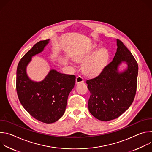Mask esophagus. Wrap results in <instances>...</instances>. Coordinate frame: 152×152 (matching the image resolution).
I'll return each instance as SVG.
<instances>
[{"label": "esophagus", "instance_id": "34e87169", "mask_svg": "<svg viewBox=\"0 0 152 152\" xmlns=\"http://www.w3.org/2000/svg\"><path fill=\"white\" fill-rule=\"evenodd\" d=\"M76 83H82V82H84V79L83 78L80 76H79L76 77Z\"/></svg>", "mask_w": 152, "mask_h": 152}]
</instances>
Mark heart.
<instances>
[{"label":"heart","instance_id":"heart-1","mask_svg":"<svg viewBox=\"0 0 152 152\" xmlns=\"http://www.w3.org/2000/svg\"><path fill=\"white\" fill-rule=\"evenodd\" d=\"M97 49V47H95L89 52L79 53L75 57V61L77 62L86 61L83 64V70L86 75L92 76L98 75L107 64L109 52L106 48H101L96 52Z\"/></svg>","mask_w":152,"mask_h":152}]
</instances>
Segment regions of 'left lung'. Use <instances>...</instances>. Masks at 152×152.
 I'll list each match as a JSON object with an SVG mask.
<instances>
[{"instance_id":"obj_1","label":"left lung","mask_w":152,"mask_h":152,"mask_svg":"<svg viewBox=\"0 0 152 152\" xmlns=\"http://www.w3.org/2000/svg\"><path fill=\"white\" fill-rule=\"evenodd\" d=\"M117 52L109 64L96 77L86 80L90 92V113L97 119L107 121L118 118L131 106L137 90L138 64L123 43L117 39ZM123 72L118 71L123 62Z\"/></svg>"}]
</instances>
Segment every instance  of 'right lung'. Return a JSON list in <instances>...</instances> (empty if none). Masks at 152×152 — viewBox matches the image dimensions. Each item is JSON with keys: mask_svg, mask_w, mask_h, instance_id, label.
I'll use <instances>...</instances> for the list:
<instances>
[{"mask_svg": "<svg viewBox=\"0 0 152 152\" xmlns=\"http://www.w3.org/2000/svg\"><path fill=\"white\" fill-rule=\"evenodd\" d=\"M49 42V39L38 42L23 56L18 64L16 78L21 104L32 117L45 123H54L63 115L76 81L75 75L53 69L40 82L33 81L28 77L26 67L32 57L42 52Z\"/></svg>", "mask_w": 152, "mask_h": 152, "instance_id": "1", "label": "right lung"}]
</instances>
